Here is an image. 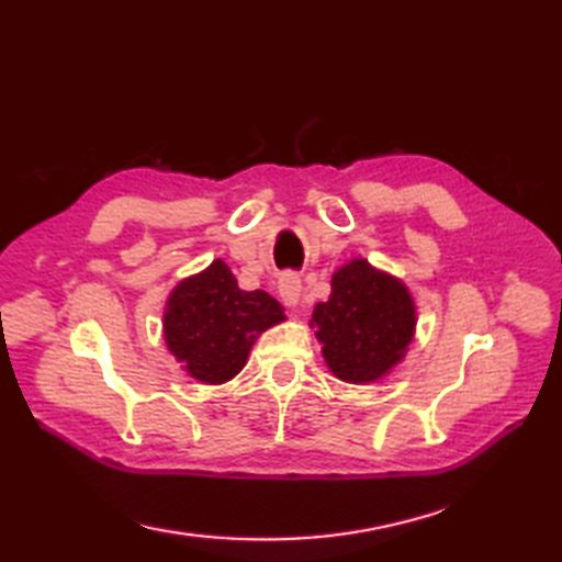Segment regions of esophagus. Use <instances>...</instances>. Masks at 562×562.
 I'll list each match as a JSON object with an SVG mask.
<instances>
[{
	"label": "esophagus",
	"mask_w": 562,
	"mask_h": 562,
	"mask_svg": "<svg viewBox=\"0 0 562 562\" xmlns=\"http://www.w3.org/2000/svg\"><path fill=\"white\" fill-rule=\"evenodd\" d=\"M279 295L285 307H297L300 297H303V283L295 277V273H283L279 281Z\"/></svg>",
	"instance_id": "obj_1"
}]
</instances>
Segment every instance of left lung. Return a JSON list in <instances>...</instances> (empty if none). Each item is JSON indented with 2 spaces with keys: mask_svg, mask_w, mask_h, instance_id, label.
<instances>
[{
  "mask_svg": "<svg viewBox=\"0 0 562 562\" xmlns=\"http://www.w3.org/2000/svg\"><path fill=\"white\" fill-rule=\"evenodd\" d=\"M326 367L348 384H372L403 362L417 307L407 285L355 257L331 277V295L312 312Z\"/></svg>",
  "mask_w": 562,
  "mask_h": 562,
  "instance_id": "8db88e82",
  "label": "left lung"
}]
</instances>
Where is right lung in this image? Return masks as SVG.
<instances>
[{"mask_svg":"<svg viewBox=\"0 0 562 562\" xmlns=\"http://www.w3.org/2000/svg\"><path fill=\"white\" fill-rule=\"evenodd\" d=\"M285 322L283 307L265 291H243L224 259L178 281L164 307V340L183 372L218 386L248 362L255 340Z\"/></svg>","mask_w":562,"mask_h":562,"instance_id":"right-lung-1","label":"right lung"}]
</instances>
